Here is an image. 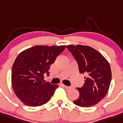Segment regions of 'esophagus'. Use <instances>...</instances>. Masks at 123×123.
<instances>
[{"label":"esophagus","mask_w":123,"mask_h":123,"mask_svg":"<svg viewBox=\"0 0 123 123\" xmlns=\"http://www.w3.org/2000/svg\"><path fill=\"white\" fill-rule=\"evenodd\" d=\"M62 87H63V88H64L65 89H66V90H70V88H71V87H68V86H66V85H62Z\"/></svg>","instance_id":"obj_1"}]
</instances>
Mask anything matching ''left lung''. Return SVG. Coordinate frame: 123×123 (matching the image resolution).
<instances>
[{"label":"left lung","instance_id":"8db88e82","mask_svg":"<svg viewBox=\"0 0 123 123\" xmlns=\"http://www.w3.org/2000/svg\"><path fill=\"white\" fill-rule=\"evenodd\" d=\"M67 48L76 59L80 74L85 75L84 86L77 88L79 97L73 103L84 108L94 106L108 92L111 80L110 64L101 53L90 46L70 44Z\"/></svg>","mask_w":123,"mask_h":123}]
</instances>
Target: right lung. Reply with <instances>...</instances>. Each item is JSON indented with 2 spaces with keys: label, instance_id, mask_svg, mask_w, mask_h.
<instances>
[{
  "label": "right lung",
  "instance_id": "right-lung-1",
  "mask_svg": "<svg viewBox=\"0 0 123 123\" xmlns=\"http://www.w3.org/2000/svg\"><path fill=\"white\" fill-rule=\"evenodd\" d=\"M66 47L36 45L18 55L12 69V86L16 96L25 105L42 106L54 95L59 85L45 82L44 75H49L50 66Z\"/></svg>",
  "mask_w": 123,
  "mask_h": 123
}]
</instances>
